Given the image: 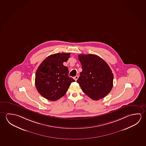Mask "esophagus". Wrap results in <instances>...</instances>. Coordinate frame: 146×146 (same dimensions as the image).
Returning <instances> with one entry per match:
<instances>
[{
    "mask_svg": "<svg viewBox=\"0 0 146 146\" xmlns=\"http://www.w3.org/2000/svg\"><path fill=\"white\" fill-rule=\"evenodd\" d=\"M78 78V76H75L74 77V79L75 80V81H76Z\"/></svg>",
    "mask_w": 146,
    "mask_h": 146,
    "instance_id": "1",
    "label": "esophagus"
}]
</instances>
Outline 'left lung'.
<instances>
[{"label":"left lung","instance_id":"obj_1","mask_svg":"<svg viewBox=\"0 0 146 146\" xmlns=\"http://www.w3.org/2000/svg\"><path fill=\"white\" fill-rule=\"evenodd\" d=\"M82 71L77 80L87 96L94 100L105 97L113 86V75L105 60L95 54H80Z\"/></svg>","mask_w":146,"mask_h":146}]
</instances>
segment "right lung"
<instances>
[{
	"instance_id": "right-lung-1",
	"label": "right lung",
	"mask_w": 146,
	"mask_h": 146,
	"mask_svg": "<svg viewBox=\"0 0 146 146\" xmlns=\"http://www.w3.org/2000/svg\"><path fill=\"white\" fill-rule=\"evenodd\" d=\"M70 53H56L48 56L36 70L35 85L38 93L50 101H56L64 96L75 80L69 76L68 67L63 65Z\"/></svg>"
}]
</instances>
